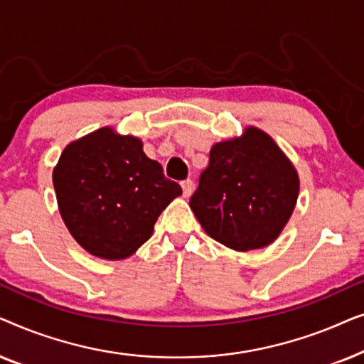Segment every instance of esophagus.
Wrapping results in <instances>:
<instances>
[{
  "mask_svg": "<svg viewBox=\"0 0 364 364\" xmlns=\"http://www.w3.org/2000/svg\"><path fill=\"white\" fill-rule=\"evenodd\" d=\"M181 186H182V191H183V197H188L193 192V182L191 181V178H187V181H182Z\"/></svg>",
  "mask_w": 364,
  "mask_h": 364,
  "instance_id": "obj_1",
  "label": "esophagus"
}]
</instances>
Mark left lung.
Returning a JSON list of instances; mask_svg holds the SVG:
<instances>
[{
	"instance_id": "8db88e82",
	"label": "left lung",
	"mask_w": 364,
	"mask_h": 364,
	"mask_svg": "<svg viewBox=\"0 0 364 364\" xmlns=\"http://www.w3.org/2000/svg\"><path fill=\"white\" fill-rule=\"evenodd\" d=\"M191 208L208 237L232 250L268 247L295 210L300 177L278 144L248 126L213 144Z\"/></svg>"
}]
</instances>
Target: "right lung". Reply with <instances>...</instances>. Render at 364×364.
I'll return each instance as SVG.
<instances>
[{
    "instance_id": "right-lung-1",
    "label": "right lung",
    "mask_w": 364,
    "mask_h": 364,
    "mask_svg": "<svg viewBox=\"0 0 364 364\" xmlns=\"http://www.w3.org/2000/svg\"><path fill=\"white\" fill-rule=\"evenodd\" d=\"M142 141L101 127L69 142L53 171L58 207L69 233L104 260H124L152 237L164 208L182 193Z\"/></svg>"
}]
</instances>
